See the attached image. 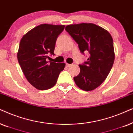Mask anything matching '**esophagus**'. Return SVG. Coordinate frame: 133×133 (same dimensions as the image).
I'll list each match as a JSON object with an SVG mask.
<instances>
[{"label": "esophagus", "instance_id": "esophagus-1", "mask_svg": "<svg viewBox=\"0 0 133 133\" xmlns=\"http://www.w3.org/2000/svg\"><path fill=\"white\" fill-rule=\"evenodd\" d=\"M66 67H68V68H69V67H70L72 65V64H68V63H66Z\"/></svg>", "mask_w": 133, "mask_h": 133}]
</instances>
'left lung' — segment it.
I'll return each instance as SVG.
<instances>
[{"label": "left lung", "instance_id": "1", "mask_svg": "<svg viewBox=\"0 0 133 133\" xmlns=\"http://www.w3.org/2000/svg\"><path fill=\"white\" fill-rule=\"evenodd\" d=\"M65 30L78 44L81 54H90L87 61L79 64L80 72L74 77L75 84L83 91H92L105 80L114 64L112 36L105 29L91 23L69 25Z\"/></svg>", "mask_w": 133, "mask_h": 133}]
</instances>
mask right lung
<instances>
[{
  "label": "right lung",
  "instance_id": "right-lung-1",
  "mask_svg": "<svg viewBox=\"0 0 133 133\" xmlns=\"http://www.w3.org/2000/svg\"><path fill=\"white\" fill-rule=\"evenodd\" d=\"M65 25L41 24L24 35L21 39L17 59L28 82L39 90H47L55 85L65 63L47 61L54 55L58 36Z\"/></svg>",
  "mask_w": 133,
  "mask_h": 133
}]
</instances>
